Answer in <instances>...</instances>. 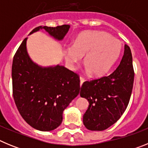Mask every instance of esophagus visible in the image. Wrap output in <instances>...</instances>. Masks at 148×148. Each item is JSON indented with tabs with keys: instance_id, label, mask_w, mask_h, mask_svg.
Instances as JSON below:
<instances>
[{
	"instance_id": "obj_1",
	"label": "esophagus",
	"mask_w": 148,
	"mask_h": 148,
	"mask_svg": "<svg viewBox=\"0 0 148 148\" xmlns=\"http://www.w3.org/2000/svg\"><path fill=\"white\" fill-rule=\"evenodd\" d=\"M84 81H85V79H84V78L83 77L81 76L80 77V85L81 86L82 85V84L84 83Z\"/></svg>"
}]
</instances>
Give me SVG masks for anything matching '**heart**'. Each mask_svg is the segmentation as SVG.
Masks as SVG:
<instances>
[{"label": "heart", "instance_id": "1", "mask_svg": "<svg viewBox=\"0 0 148 148\" xmlns=\"http://www.w3.org/2000/svg\"><path fill=\"white\" fill-rule=\"evenodd\" d=\"M121 43L110 34L91 31L81 34L73 45L64 49L65 59L72 68H75L84 56L87 70L95 76L105 75L113 67L121 53Z\"/></svg>", "mask_w": 148, "mask_h": 148}]
</instances>
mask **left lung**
Here are the masks:
<instances>
[{"label": "left lung", "mask_w": 148, "mask_h": 148, "mask_svg": "<svg viewBox=\"0 0 148 148\" xmlns=\"http://www.w3.org/2000/svg\"><path fill=\"white\" fill-rule=\"evenodd\" d=\"M133 81L131 50L125 44L122 59L113 73L84 82L81 87L80 95L90 104L83 116L88 130H106L121 118L130 101Z\"/></svg>", "instance_id": "1"}]
</instances>
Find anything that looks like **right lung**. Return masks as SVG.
Listing matches in <instances>:
<instances>
[{"label":"right lung","mask_w":148,"mask_h":148,"mask_svg":"<svg viewBox=\"0 0 148 148\" xmlns=\"http://www.w3.org/2000/svg\"><path fill=\"white\" fill-rule=\"evenodd\" d=\"M70 25L38 27L30 34L46 30L58 40L64 37ZM27 38L17 49L12 61V78L14 101L21 116L35 129L50 131L62 122L63 111L80 91L77 73L64 66L40 67L27 52Z\"/></svg>","instance_id":"right-lung-1"}]
</instances>
